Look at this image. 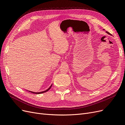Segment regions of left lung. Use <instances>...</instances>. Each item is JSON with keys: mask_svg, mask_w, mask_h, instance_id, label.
<instances>
[{"mask_svg": "<svg viewBox=\"0 0 125 125\" xmlns=\"http://www.w3.org/2000/svg\"><path fill=\"white\" fill-rule=\"evenodd\" d=\"M106 32V33H107V34H109V35H110V34H109V33H108V32Z\"/></svg>", "mask_w": 125, "mask_h": 125, "instance_id": "left-lung-1", "label": "left lung"}]
</instances>
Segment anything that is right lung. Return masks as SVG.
Wrapping results in <instances>:
<instances>
[{
	"label": "right lung",
	"instance_id": "obj_1",
	"mask_svg": "<svg viewBox=\"0 0 125 125\" xmlns=\"http://www.w3.org/2000/svg\"><path fill=\"white\" fill-rule=\"evenodd\" d=\"M52 84L50 86V88H48L46 90H45V91H42V92H32V91H28L29 92H31V93H34V94H41V93H45V92H47V91H48L50 90L51 88V87H52Z\"/></svg>",
	"mask_w": 125,
	"mask_h": 125
}]
</instances>
